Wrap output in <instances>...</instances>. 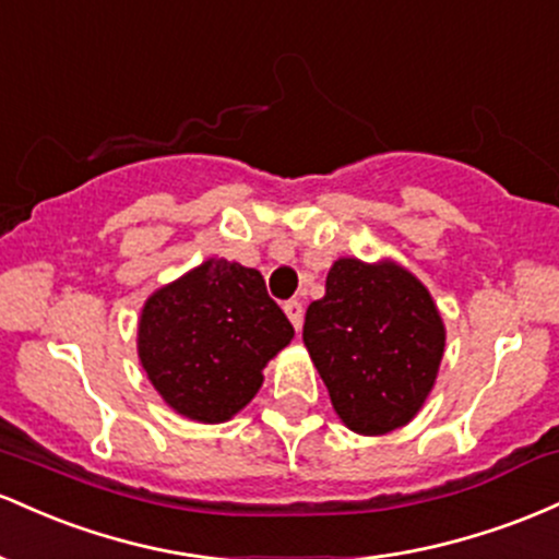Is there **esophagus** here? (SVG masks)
Wrapping results in <instances>:
<instances>
[{"label":"esophagus","mask_w":559,"mask_h":559,"mask_svg":"<svg viewBox=\"0 0 559 559\" xmlns=\"http://www.w3.org/2000/svg\"><path fill=\"white\" fill-rule=\"evenodd\" d=\"M282 309H285L287 319H290V322H293V328L300 330V324H304V304H300V300H287V304L282 306Z\"/></svg>","instance_id":"34e87169"}]
</instances>
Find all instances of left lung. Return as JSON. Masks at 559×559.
<instances>
[{
  "mask_svg": "<svg viewBox=\"0 0 559 559\" xmlns=\"http://www.w3.org/2000/svg\"><path fill=\"white\" fill-rule=\"evenodd\" d=\"M304 343L337 417L361 436H382L425 404L447 332L415 274L396 263L341 259L324 298L306 311Z\"/></svg>",
  "mask_w": 559,
  "mask_h": 559,
  "instance_id": "1",
  "label": "left lung"
}]
</instances>
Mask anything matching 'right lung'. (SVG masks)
<instances>
[{"mask_svg":"<svg viewBox=\"0 0 559 559\" xmlns=\"http://www.w3.org/2000/svg\"><path fill=\"white\" fill-rule=\"evenodd\" d=\"M293 341V324L255 269L211 259L150 296L140 359L171 409L224 423L259 393L261 369Z\"/></svg>","mask_w":559,"mask_h":559,"instance_id":"1","label":"right lung"}]
</instances>
